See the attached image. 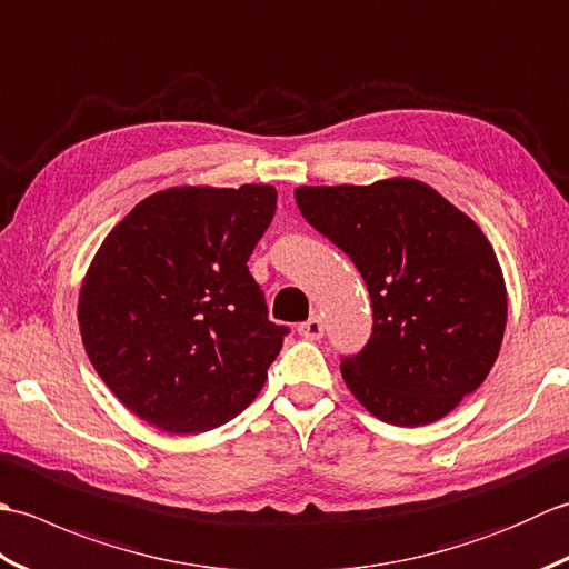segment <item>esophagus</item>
Instances as JSON below:
<instances>
[{
	"label": "esophagus",
	"mask_w": 569,
	"mask_h": 569,
	"mask_svg": "<svg viewBox=\"0 0 569 569\" xmlns=\"http://www.w3.org/2000/svg\"><path fill=\"white\" fill-rule=\"evenodd\" d=\"M322 330H325V328H322L320 316H312V318H308L306 322L298 325V335L306 337V340H320Z\"/></svg>",
	"instance_id": "34e87169"
}]
</instances>
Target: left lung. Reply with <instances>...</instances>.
<instances>
[{
  "mask_svg": "<svg viewBox=\"0 0 569 569\" xmlns=\"http://www.w3.org/2000/svg\"><path fill=\"white\" fill-rule=\"evenodd\" d=\"M296 202L369 288L373 330L342 359L347 389L391 426L445 418L485 383L506 330V283L485 232L413 178L300 186Z\"/></svg>",
  "mask_w": 569,
  "mask_h": 569,
  "instance_id": "left-lung-1",
  "label": "left lung"
}]
</instances>
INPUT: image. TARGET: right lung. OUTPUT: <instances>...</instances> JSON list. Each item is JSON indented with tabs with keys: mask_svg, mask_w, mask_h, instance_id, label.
<instances>
[{
	"mask_svg": "<svg viewBox=\"0 0 569 569\" xmlns=\"http://www.w3.org/2000/svg\"><path fill=\"white\" fill-rule=\"evenodd\" d=\"M273 212V186L168 188L94 253L78 300L84 352L149 426L208 432L263 389L288 330L247 261Z\"/></svg>",
	"mask_w": 569,
	"mask_h": 569,
	"instance_id": "right-lung-1",
	"label": "right lung"
}]
</instances>
